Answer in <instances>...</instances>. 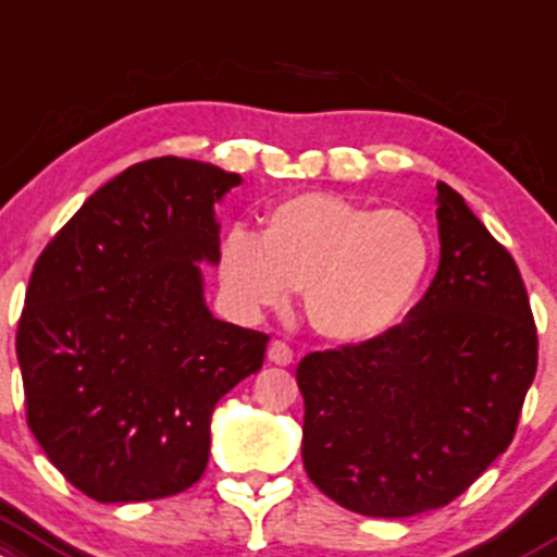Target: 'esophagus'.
Here are the masks:
<instances>
[{"label": "esophagus", "instance_id": "34e87169", "mask_svg": "<svg viewBox=\"0 0 557 557\" xmlns=\"http://www.w3.org/2000/svg\"><path fill=\"white\" fill-rule=\"evenodd\" d=\"M267 357L272 364H283L285 368V364L293 362V348L285 344V341H272V344H269Z\"/></svg>", "mask_w": 557, "mask_h": 557}]
</instances>
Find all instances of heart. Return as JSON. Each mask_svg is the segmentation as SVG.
Instances as JSON below:
<instances>
[{"mask_svg": "<svg viewBox=\"0 0 557 557\" xmlns=\"http://www.w3.org/2000/svg\"><path fill=\"white\" fill-rule=\"evenodd\" d=\"M431 261V237L412 213L335 193L280 200L264 213L261 235L235 224L219 243V280L232 307L261 314L304 290L311 327L344 344L399 325Z\"/></svg>", "mask_w": 557, "mask_h": 557, "instance_id": "b5f03b06", "label": "heart"}]
</instances>
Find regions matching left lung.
I'll use <instances>...</instances> for the list:
<instances>
[{"label": "left lung", "mask_w": 557, "mask_h": 557, "mask_svg": "<svg viewBox=\"0 0 557 557\" xmlns=\"http://www.w3.org/2000/svg\"><path fill=\"white\" fill-rule=\"evenodd\" d=\"M438 269L401 325L307 354L301 457L341 507L407 518L460 497L510 447L536 372L521 272L466 198L436 185Z\"/></svg>", "instance_id": "8db88e82"}]
</instances>
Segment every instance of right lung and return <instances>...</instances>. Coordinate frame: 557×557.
<instances>
[{
	"label": "right lung",
	"instance_id": "right-lung-1",
	"mask_svg": "<svg viewBox=\"0 0 557 557\" xmlns=\"http://www.w3.org/2000/svg\"><path fill=\"white\" fill-rule=\"evenodd\" d=\"M243 182L152 158L102 185L30 272L17 322L28 428L97 503H145L203 475L216 401L264 362L269 335L216 320L213 206Z\"/></svg>",
	"mask_w": 557,
	"mask_h": 557
}]
</instances>
